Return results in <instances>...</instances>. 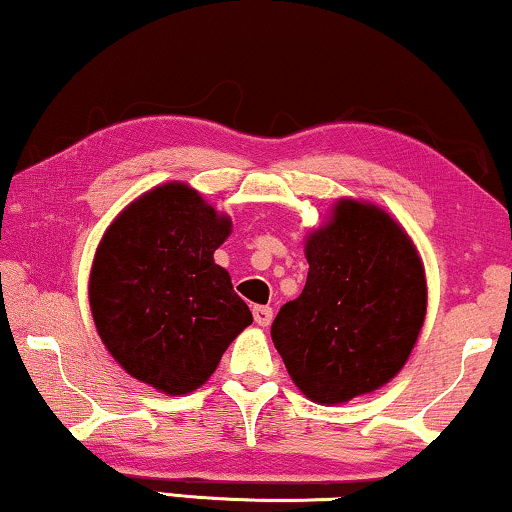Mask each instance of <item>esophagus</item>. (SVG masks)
<instances>
[{
  "instance_id": "obj_1",
  "label": "esophagus",
  "mask_w": 512,
  "mask_h": 512,
  "mask_svg": "<svg viewBox=\"0 0 512 512\" xmlns=\"http://www.w3.org/2000/svg\"><path fill=\"white\" fill-rule=\"evenodd\" d=\"M254 321L258 326H270L272 307L270 305H256L254 307Z\"/></svg>"
}]
</instances>
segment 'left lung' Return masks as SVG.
Listing matches in <instances>:
<instances>
[{
  "label": "left lung",
  "instance_id": "1",
  "mask_svg": "<svg viewBox=\"0 0 512 512\" xmlns=\"http://www.w3.org/2000/svg\"><path fill=\"white\" fill-rule=\"evenodd\" d=\"M305 256V289L270 328L291 380L328 405L380 389L405 366L424 324L415 244L382 209L340 200L333 221L307 237Z\"/></svg>",
  "mask_w": 512,
  "mask_h": 512
}]
</instances>
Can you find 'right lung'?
Segmentation results:
<instances>
[{
	"instance_id": "1",
	"label": "right lung",
	"mask_w": 512,
	"mask_h": 512,
	"mask_svg": "<svg viewBox=\"0 0 512 512\" xmlns=\"http://www.w3.org/2000/svg\"><path fill=\"white\" fill-rule=\"evenodd\" d=\"M230 233L198 191L165 184L104 233L90 272V310L111 356L170 396L198 389L251 312L214 251Z\"/></svg>"
}]
</instances>
